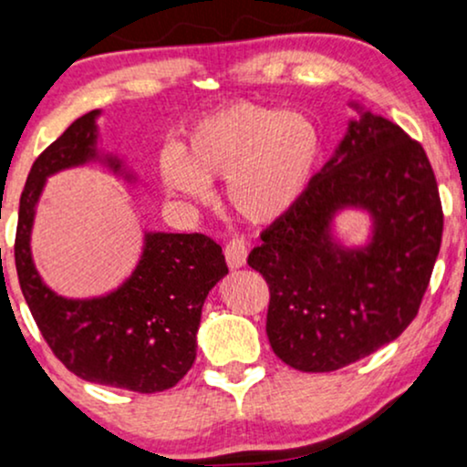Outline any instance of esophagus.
<instances>
[{
	"mask_svg": "<svg viewBox=\"0 0 467 467\" xmlns=\"http://www.w3.org/2000/svg\"><path fill=\"white\" fill-rule=\"evenodd\" d=\"M223 254H226V263L230 269H239L245 265V258H248V245H245L244 239H233L228 241Z\"/></svg>",
	"mask_w": 467,
	"mask_h": 467,
	"instance_id": "34e87169",
	"label": "esophagus"
}]
</instances>
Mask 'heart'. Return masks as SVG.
<instances>
[{
    "mask_svg": "<svg viewBox=\"0 0 467 467\" xmlns=\"http://www.w3.org/2000/svg\"><path fill=\"white\" fill-rule=\"evenodd\" d=\"M324 159L313 117L254 102H234L191 126L184 154L165 151L162 182L195 200L211 180H226L228 204L250 223L285 217L306 195Z\"/></svg>",
    "mask_w": 467,
    "mask_h": 467,
    "instance_id": "1",
    "label": "heart"
}]
</instances>
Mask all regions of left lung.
Returning <instances> with one entry per match:
<instances>
[{"label":"left lung","mask_w":467,"mask_h":467,"mask_svg":"<svg viewBox=\"0 0 467 467\" xmlns=\"http://www.w3.org/2000/svg\"><path fill=\"white\" fill-rule=\"evenodd\" d=\"M350 106L357 117L335 154L248 256L269 285V346L300 372H333L398 339L418 316L441 245L440 191L422 145ZM344 210L368 213L365 244L338 239Z\"/></svg>","instance_id":"1"}]
</instances>
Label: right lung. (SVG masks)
<instances>
[{"mask_svg":"<svg viewBox=\"0 0 467 467\" xmlns=\"http://www.w3.org/2000/svg\"><path fill=\"white\" fill-rule=\"evenodd\" d=\"M99 115L91 110L73 121L27 173L16 223V276L38 330L69 372L88 383L154 394L176 385L193 365L202 306L228 267L222 248L204 234L145 230L137 267L110 294L73 300L43 283L30 239L47 178L99 162L137 182L121 156L99 148Z\"/></svg>","mask_w":467,"mask_h":467,"instance_id":"obj_1","label":"right lung"}]
</instances>
